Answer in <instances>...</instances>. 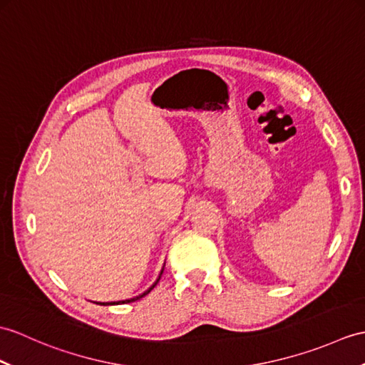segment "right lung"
Segmentation results:
<instances>
[{
	"label": "right lung",
	"instance_id": "right-lung-1",
	"mask_svg": "<svg viewBox=\"0 0 365 365\" xmlns=\"http://www.w3.org/2000/svg\"><path fill=\"white\" fill-rule=\"evenodd\" d=\"M165 267V266H163ZM162 274H163V269H162V272H160V275H158V278H157V282L152 284L148 291H144L143 294H140V295H137V297H133V299H127V300H120V302H107V303H101V302H95L96 304H104V307H107V304H120V303H130V302H135V300H140L141 297H144V295H148L152 289H154L155 287V284L158 283V279H160V277H162Z\"/></svg>",
	"mask_w": 365,
	"mask_h": 365
}]
</instances>
